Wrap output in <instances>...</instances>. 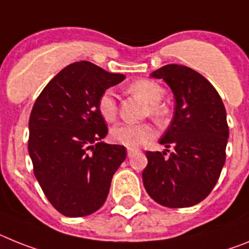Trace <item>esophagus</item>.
I'll return each mask as SVG.
<instances>
[{"mask_svg":"<svg viewBox=\"0 0 249 249\" xmlns=\"http://www.w3.org/2000/svg\"><path fill=\"white\" fill-rule=\"evenodd\" d=\"M137 151H138V149L129 148V149H127V155H129V157H131V155H133L134 153H137Z\"/></svg>","mask_w":249,"mask_h":249,"instance_id":"obj_1","label":"esophagus"}]
</instances>
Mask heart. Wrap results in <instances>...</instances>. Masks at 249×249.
Here are the masks:
<instances>
[{"instance_id":"heart-1","label":"heart","mask_w":249,"mask_h":249,"mask_svg":"<svg viewBox=\"0 0 249 249\" xmlns=\"http://www.w3.org/2000/svg\"><path fill=\"white\" fill-rule=\"evenodd\" d=\"M129 91L145 100L148 103L145 112L153 118L160 119L165 115L166 109L160 100L163 99L164 90L159 84L148 79H139L129 86ZM96 109L101 118L111 123L118 115V103L115 94L111 89L104 90L98 98ZM111 139L115 142L123 144L127 148H137L145 144L155 135L154 126L149 123L142 124H119L111 129Z\"/></svg>"}]
</instances>
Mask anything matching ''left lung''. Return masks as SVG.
<instances>
[{
	"mask_svg": "<svg viewBox=\"0 0 249 249\" xmlns=\"http://www.w3.org/2000/svg\"><path fill=\"white\" fill-rule=\"evenodd\" d=\"M151 76L163 79L176 99V112L160 139L173 151H146L142 183L164 207H192L208 196L226 161V107L214 86L193 69L169 64Z\"/></svg>",
	"mask_w": 249,
	"mask_h": 249,
	"instance_id": "8db88e82",
	"label": "left lung"
}]
</instances>
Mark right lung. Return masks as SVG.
<instances>
[{
  "label": "right lung",
  "mask_w": 249,
  "mask_h": 249,
  "mask_svg": "<svg viewBox=\"0 0 249 249\" xmlns=\"http://www.w3.org/2000/svg\"><path fill=\"white\" fill-rule=\"evenodd\" d=\"M124 79L89 61L73 62L35 101L29 122L34 174L49 202L66 217L98 211L126 158L125 146L101 142L107 126L96 109L101 92Z\"/></svg>",
  "instance_id": "obj_1"
}]
</instances>
